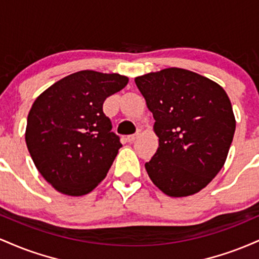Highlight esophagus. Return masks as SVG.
<instances>
[{"label": "esophagus", "mask_w": 259, "mask_h": 259, "mask_svg": "<svg viewBox=\"0 0 259 259\" xmlns=\"http://www.w3.org/2000/svg\"><path fill=\"white\" fill-rule=\"evenodd\" d=\"M136 138H138V134H134V135H127L126 136V142H134L136 140Z\"/></svg>", "instance_id": "34e87169"}]
</instances>
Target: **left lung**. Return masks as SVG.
<instances>
[{
    "mask_svg": "<svg viewBox=\"0 0 259 259\" xmlns=\"http://www.w3.org/2000/svg\"><path fill=\"white\" fill-rule=\"evenodd\" d=\"M154 118L158 148L145 164L148 177L170 197L206 187L221 171L236 120L221 85L200 74L167 68L135 78Z\"/></svg>",
    "mask_w": 259,
    "mask_h": 259,
    "instance_id": "8db88e82",
    "label": "left lung"
}]
</instances>
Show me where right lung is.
<instances>
[{"label":"right lung","instance_id":"obj_1","mask_svg":"<svg viewBox=\"0 0 259 259\" xmlns=\"http://www.w3.org/2000/svg\"><path fill=\"white\" fill-rule=\"evenodd\" d=\"M127 81L120 74L80 70L32 103L26 146L35 167L58 192L86 195L106 178L121 144L102 106Z\"/></svg>","mask_w":259,"mask_h":259}]
</instances>
